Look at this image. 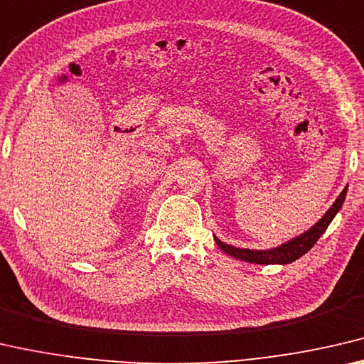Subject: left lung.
Here are the masks:
<instances>
[{
	"mask_svg": "<svg viewBox=\"0 0 364 364\" xmlns=\"http://www.w3.org/2000/svg\"><path fill=\"white\" fill-rule=\"evenodd\" d=\"M348 186L343 188V192L337 196V200L333 201L332 206L327 210L319 221L313 225L311 229L303 232L299 237L291 238V240L282 243L276 248L269 250H250V248H237L234 245H229V243H224L219 240L218 237H214L218 247L223 250L224 253H228L232 258L247 261V263H255V264H289L294 263L295 259H299L300 256L308 253L309 250L313 248L314 243L319 240V237L324 234L326 229L329 228L332 219L336 218V214L341 211V208L345 201V196H347Z\"/></svg>",
	"mask_w": 364,
	"mask_h": 364,
	"instance_id": "8db88e82",
	"label": "left lung"
}]
</instances>
